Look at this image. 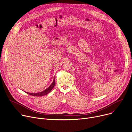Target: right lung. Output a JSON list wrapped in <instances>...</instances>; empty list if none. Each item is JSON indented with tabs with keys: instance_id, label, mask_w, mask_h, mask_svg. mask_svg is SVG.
<instances>
[{
	"instance_id": "obj_1",
	"label": "right lung",
	"mask_w": 132,
	"mask_h": 132,
	"mask_svg": "<svg viewBox=\"0 0 132 132\" xmlns=\"http://www.w3.org/2000/svg\"><path fill=\"white\" fill-rule=\"evenodd\" d=\"M55 78H54V80L53 81L52 84L50 85L48 88L47 89H46L45 90H44L41 92H39V93H28V92H26L27 94H28V95H31V96H37V97H42V96H43L45 95H47V94L48 93H49L50 92H51L52 91V90L53 89L54 86H55Z\"/></svg>"
}]
</instances>
